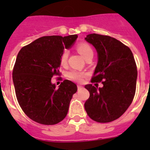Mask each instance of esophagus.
I'll list each match as a JSON object with an SVG mask.
<instances>
[{"label": "esophagus", "mask_w": 150, "mask_h": 150, "mask_svg": "<svg viewBox=\"0 0 150 150\" xmlns=\"http://www.w3.org/2000/svg\"><path fill=\"white\" fill-rule=\"evenodd\" d=\"M83 88V86H79V85H78V91H81V90H82Z\"/></svg>", "instance_id": "1"}]
</instances>
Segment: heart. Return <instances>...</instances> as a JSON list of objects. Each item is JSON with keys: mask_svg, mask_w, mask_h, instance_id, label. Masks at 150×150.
Segmentation results:
<instances>
[{"mask_svg": "<svg viewBox=\"0 0 150 150\" xmlns=\"http://www.w3.org/2000/svg\"><path fill=\"white\" fill-rule=\"evenodd\" d=\"M77 49H78V52L83 57L84 59H86L90 54H93V50H92L91 47L90 45L88 43H85V42H81L77 45ZM68 58V51L67 50H64L62 54L61 57H60V62L62 65H65L67 62ZM86 76V73L84 72H81V71L75 70V69H72V70L69 71L68 72V78L71 79L72 81H75L78 83H81L83 81V78Z\"/></svg>", "mask_w": 150, "mask_h": 150, "instance_id": "b5f03b06", "label": "heart"}]
</instances>
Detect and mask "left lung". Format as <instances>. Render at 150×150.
Here are the masks:
<instances>
[{
    "label": "left lung",
    "instance_id": "8db88e82",
    "mask_svg": "<svg viewBox=\"0 0 150 150\" xmlns=\"http://www.w3.org/2000/svg\"><path fill=\"white\" fill-rule=\"evenodd\" d=\"M85 39L98 54L91 83L103 84L99 88L92 84L85 86L90 93L85 110L94 121L112 122L126 111L134 99L137 79L135 59L131 49L114 38L93 33Z\"/></svg>",
    "mask_w": 150,
    "mask_h": 150
}]
</instances>
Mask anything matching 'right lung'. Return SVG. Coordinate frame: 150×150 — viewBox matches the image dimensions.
I'll use <instances>...</instances> for the list:
<instances>
[{"mask_svg":"<svg viewBox=\"0 0 150 150\" xmlns=\"http://www.w3.org/2000/svg\"><path fill=\"white\" fill-rule=\"evenodd\" d=\"M77 38V35L43 36L22 47L18 53L12 73L15 93L19 106L31 120L54 125L66 117L78 88L72 81L64 80L56 88L51 78L61 75L62 54Z\"/></svg>","mask_w":150,"mask_h":150,"instance_id":"right-lung-1","label":"right lung"}]
</instances>
